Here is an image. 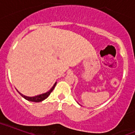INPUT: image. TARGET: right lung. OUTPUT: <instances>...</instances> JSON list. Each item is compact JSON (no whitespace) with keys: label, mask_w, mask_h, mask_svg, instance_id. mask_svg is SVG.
Masks as SVG:
<instances>
[{"label":"right lung","mask_w":135,"mask_h":135,"mask_svg":"<svg viewBox=\"0 0 135 135\" xmlns=\"http://www.w3.org/2000/svg\"><path fill=\"white\" fill-rule=\"evenodd\" d=\"M56 84H57V82H55V83L54 84V86H52L51 89L49 90V91H47L46 93H42V94H40V95H38L34 96V97H28V96L24 95H22V93H20L19 91H18V90H17V91H18V92L20 94V95L22 96L23 98H25V99H27V100L29 101V102H42V101L45 100V99H46V98L49 97V95H50L51 93L53 91V90H54V88H55Z\"/></svg>","instance_id":"right-lung-1"}]
</instances>
